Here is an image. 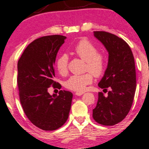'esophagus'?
Masks as SVG:
<instances>
[{"mask_svg": "<svg viewBox=\"0 0 149 149\" xmlns=\"http://www.w3.org/2000/svg\"><path fill=\"white\" fill-rule=\"evenodd\" d=\"M84 94V92H76L75 93V95H76V96H81Z\"/></svg>", "mask_w": 149, "mask_h": 149, "instance_id": "obj_1", "label": "esophagus"}]
</instances>
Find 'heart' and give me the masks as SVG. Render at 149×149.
Here are the masks:
<instances>
[{"label": "heart", "mask_w": 149, "mask_h": 149, "mask_svg": "<svg viewBox=\"0 0 149 149\" xmlns=\"http://www.w3.org/2000/svg\"><path fill=\"white\" fill-rule=\"evenodd\" d=\"M98 52L97 48L86 39H82L78 43L74 48L75 54L87 62L86 70L91 73L71 76L64 82L66 88L77 92H83L93 81L92 73L95 77H100L103 74L106 68V62L105 57ZM68 62L69 57L67 54L61 55L57 59L55 67L61 75L67 73Z\"/></svg>", "instance_id": "b5f03b06"}]
</instances>
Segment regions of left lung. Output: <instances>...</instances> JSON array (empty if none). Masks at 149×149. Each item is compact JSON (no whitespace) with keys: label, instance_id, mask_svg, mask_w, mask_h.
Instances as JSON below:
<instances>
[{"label":"left lung","instance_id":"1","mask_svg":"<svg viewBox=\"0 0 149 149\" xmlns=\"http://www.w3.org/2000/svg\"><path fill=\"white\" fill-rule=\"evenodd\" d=\"M108 52V62L98 86L107 92L98 93L97 104L93 110V118L104 126L121 122L131 108L136 90L135 60L128 44L117 36L104 31L94 32Z\"/></svg>","mask_w":149,"mask_h":149}]
</instances>
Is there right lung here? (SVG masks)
<instances>
[{
    "mask_svg": "<svg viewBox=\"0 0 149 149\" xmlns=\"http://www.w3.org/2000/svg\"><path fill=\"white\" fill-rule=\"evenodd\" d=\"M67 37L49 35L35 39L27 46L17 64V84L20 102L28 119L39 128L55 130L69 117L73 94L60 90L51 95V85L60 89L53 80L55 59Z\"/></svg>",
    "mask_w": 149,
    "mask_h": 149,
    "instance_id": "right-lung-1",
    "label": "right lung"
}]
</instances>
